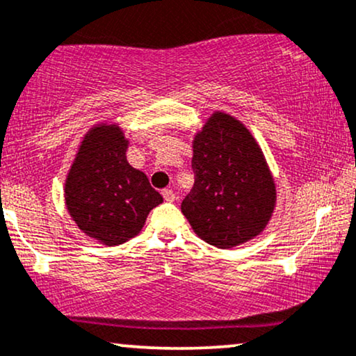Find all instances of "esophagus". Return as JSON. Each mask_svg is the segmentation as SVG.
<instances>
[{
    "label": "esophagus",
    "mask_w": 356,
    "mask_h": 356,
    "mask_svg": "<svg viewBox=\"0 0 356 356\" xmlns=\"http://www.w3.org/2000/svg\"><path fill=\"white\" fill-rule=\"evenodd\" d=\"M163 197H164V200H168V202H174L175 200V193L170 191V188H164Z\"/></svg>",
    "instance_id": "obj_1"
}]
</instances>
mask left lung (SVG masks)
<instances>
[{
    "mask_svg": "<svg viewBox=\"0 0 356 356\" xmlns=\"http://www.w3.org/2000/svg\"><path fill=\"white\" fill-rule=\"evenodd\" d=\"M192 147L195 182L181 205L192 230L223 250L253 240L276 207V184L253 134L241 121L215 111Z\"/></svg>",
    "mask_w": 356,
    "mask_h": 356,
    "instance_id": "8db88e82",
    "label": "left lung"
}]
</instances>
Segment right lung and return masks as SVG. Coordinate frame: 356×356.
Listing matches in <instances>:
<instances>
[{
	"label": "right lung",
	"instance_id": "1",
	"mask_svg": "<svg viewBox=\"0 0 356 356\" xmlns=\"http://www.w3.org/2000/svg\"><path fill=\"white\" fill-rule=\"evenodd\" d=\"M129 141L118 124L93 126L80 143L65 179V205L85 235L116 246L136 236L163 204L146 174L126 159Z\"/></svg>",
	"mask_w": 356,
	"mask_h": 356
}]
</instances>
